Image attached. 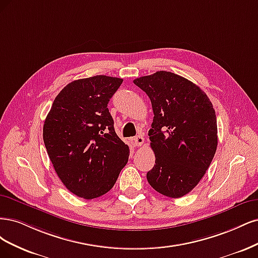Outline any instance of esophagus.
<instances>
[{
    "label": "esophagus",
    "mask_w": 258,
    "mask_h": 258,
    "mask_svg": "<svg viewBox=\"0 0 258 258\" xmlns=\"http://www.w3.org/2000/svg\"><path fill=\"white\" fill-rule=\"evenodd\" d=\"M134 145L136 146V147H140L141 145H143L144 143H145V138L141 136V135H138V136H136L134 139Z\"/></svg>",
    "instance_id": "34e87169"
}]
</instances>
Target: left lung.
<instances>
[{
    "label": "left lung",
    "mask_w": 258,
    "mask_h": 258,
    "mask_svg": "<svg viewBox=\"0 0 258 258\" xmlns=\"http://www.w3.org/2000/svg\"><path fill=\"white\" fill-rule=\"evenodd\" d=\"M152 104L149 131L155 154L147 179L156 192L171 198L189 193L202 180L218 147L212 103L192 81L160 71L134 80Z\"/></svg>",
    "instance_id": "8db88e82"
}]
</instances>
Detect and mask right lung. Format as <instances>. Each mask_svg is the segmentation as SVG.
I'll list each match as a JSON object with an SVG mask.
<instances>
[{
	"label": "right lung",
	"instance_id": "right-lung-1",
	"mask_svg": "<svg viewBox=\"0 0 258 258\" xmlns=\"http://www.w3.org/2000/svg\"><path fill=\"white\" fill-rule=\"evenodd\" d=\"M123 79L105 75L74 80L54 98L44 123L47 153L62 183L85 199L112 188L128 161L108 102Z\"/></svg>",
	"mask_w": 258,
	"mask_h": 258
}]
</instances>
